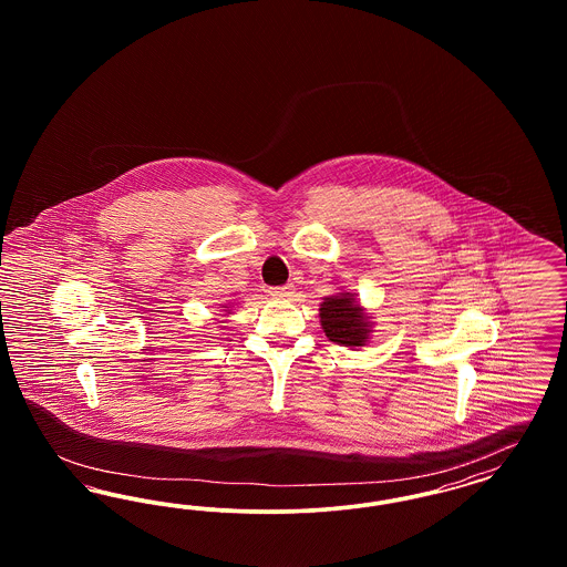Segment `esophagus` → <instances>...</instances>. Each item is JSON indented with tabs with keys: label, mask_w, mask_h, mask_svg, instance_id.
<instances>
[{
	"label": "esophagus",
	"mask_w": 567,
	"mask_h": 567,
	"mask_svg": "<svg viewBox=\"0 0 567 567\" xmlns=\"http://www.w3.org/2000/svg\"><path fill=\"white\" fill-rule=\"evenodd\" d=\"M270 293L274 297H278V299H289V297L296 293V287H293V285H282V287H274Z\"/></svg>",
	"instance_id": "1"
}]
</instances>
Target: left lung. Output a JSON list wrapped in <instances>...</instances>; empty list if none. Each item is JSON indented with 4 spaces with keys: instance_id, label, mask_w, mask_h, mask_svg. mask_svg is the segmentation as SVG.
Returning <instances> with one entry per match:
<instances>
[{
    "instance_id": "8db88e82",
    "label": "left lung",
    "mask_w": 567,
    "mask_h": 567,
    "mask_svg": "<svg viewBox=\"0 0 567 567\" xmlns=\"http://www.w3.org/2000/svg\"><path fill=\"white\" fill-rule=\"evenodd\" d=\"M321 327L324 336L344 347H365L370 342L372 323L365 315L363 306L354 299L352 293H338V296L324 297L321 308Z\"/></svg>"
}]
</instances>
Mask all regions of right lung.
<instances>
[{
    "mask_svg": "<svg viewBox=\"0 0 567 567\" xmlns=\"http://www.w3.org/2000/svg\"><path fill=\"white\" fill-rule=\"evenodd\" d=\"M223 308H227V306H223Z\"/></svg>",
    "mask_w": 567,
    "mask_h": 567,
    "instance_id": "1",
    "label": "right lung"
}]
</instances>
